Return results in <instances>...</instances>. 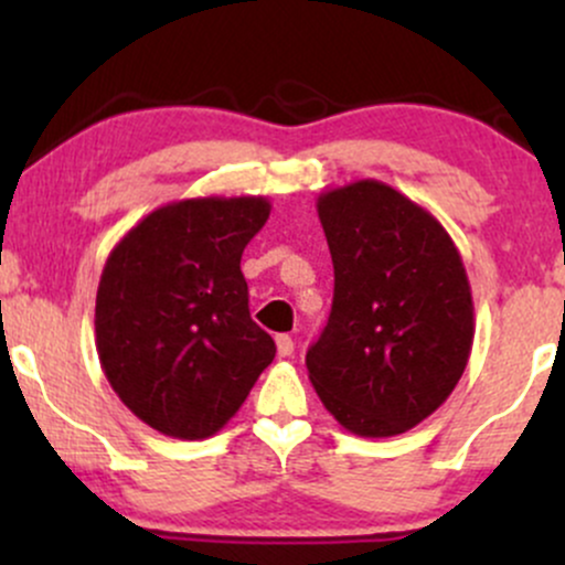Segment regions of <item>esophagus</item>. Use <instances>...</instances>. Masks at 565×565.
<instances>
[{"instance_id": "obj_1", "label": "esophagus", "mask_w": 565, "mask_h": 565, "mask_svg": "<svg viewBox=\"0 0 565 565\" xmlns=\"http://www.w3.org/2000/svg\"><path fill=\"white\" fill-rule=\"evenodd\" d=\"M276 350H278V355H281V359H287V355L295 353V340H291L289 334H278L276 337Z\"/></svg>"}]
</instances>
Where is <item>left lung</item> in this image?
I'll return each instance as SVG.
<instances>
[{"mask_svg":"<svg viewBox=\"0 0 565 565\" xmlns=\"http://www.w3.org/2000/svg\"><path fill=\"white\" fill-rule=\"evenodd\" d=\"M334 265L327 327L305 366L345 430L387 438L449 398L472 348L462 257L430 212L380 180L321 193Z\"/></svg>","mask_w":565,"mask_h":565,"instance_id":"left-lung-1","label":"left lung"}]
</instances>
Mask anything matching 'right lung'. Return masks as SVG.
<instances>
[{"label": "right lung", "mask_w": 565, "mask_h": 565, "mask_svg": "<svg viewBox=\"0 0 565 565\" xmlns=\"http://www.w3.org/2000/svg\"><path fill=\"white\" fill-rule=\"evenodd\" d=\"M263 196L159 206L114 246L95 300V345L135 417L164 436L210 438L244 404L276 342L249 316L244 246Z\"/></svg>", "instance_id": "1"}]
</instances>
